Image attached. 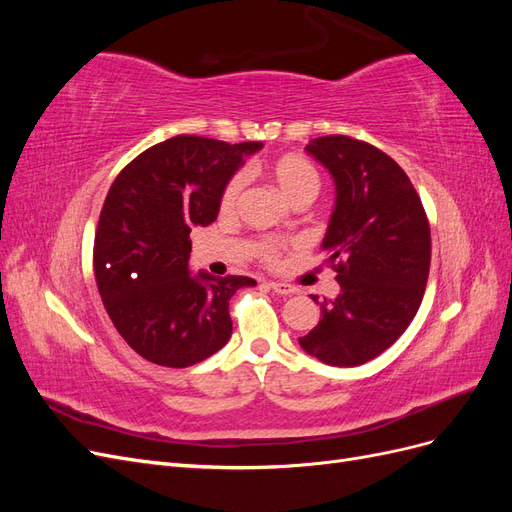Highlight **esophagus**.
I'll return each instance as SVG.
<instances>
[{
    "label": "esophagus",
    "instance_id": "esophagus-1",
    "mask_svg": "<svg viewBox=\"0 0 512 512\" xmlns=\"http://www.w3.org/2000/svg\"><path fill=\"white\" fill-rule=\"evenodd\" d=\"M269 288L277 294H282V297H288V294L297 292V288L290 286V284H284V282H269Z\"/></svg>",
    "mask_w": 512,
    "mask_h": 512
}]
</instances>
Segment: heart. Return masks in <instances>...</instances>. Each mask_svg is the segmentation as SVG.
<instances>
[{"instance_id": "heart-1", "label": "heart", "mask_w": 512, "mask_h": 512, "mask_svg": "<svg viewBox=\"0 0 512 512\" xmlns=\"http://www.w3.org/2000/svg\"><path fill=\"white\" fill-rule=\"evenodd\" d=\"M269 173L277 188H280V192L284 194V198L292 205H301V203L309 205L320 194L322 177L318 173V168L307 158L297 156V153H288V156L277 158L271 164ZM245 181H247L245 173H235L224 183L222 194H220L222 215H232L237 211L245 190ZM258 256L262 262H267V265H277L282 256V243L275 239H262L258 243Z\"/></svg>"}]
</instances>
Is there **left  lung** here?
I'll return each mask as SVG.
<instances>
[{
  "label": "left lung",
  "mask_w": 512,
  "mask_h": 512,
  "mask_svg": "<svg viewBox=\"0 0 512 512\" xmlns=\"http://www.w3.org/2000/svg\"><path fill=\"white\" fill-rule=\"evenodd\" d=\"M305 149L335 179L322 252L342 292L320 303V322L299 344L327 365H363L395 344L421 307L431 265L429 220L404 168L378 147L331 134Z\"/></svg>",
  "instance_id": "left-lung-1"
}]
</instances>
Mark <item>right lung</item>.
<instances>
[{"mask_svg": "<svg viewBox=\"0 0 512 512\" xmlns=\"http://www.w3.org/2000/svg\"><path fill=\"white\" fill-rule=\"evenodd\" d=\"M262 143L179 134L136 156L106 194L94 273L108 318L143 359L190 367L226 346L228 301L252 277L190 275V232L220 211L224 183Z\"/></svg>", "mask_w": 512, "mask_h": 512, "instance_id": "1", "label": "right lung"}]
</instances>
